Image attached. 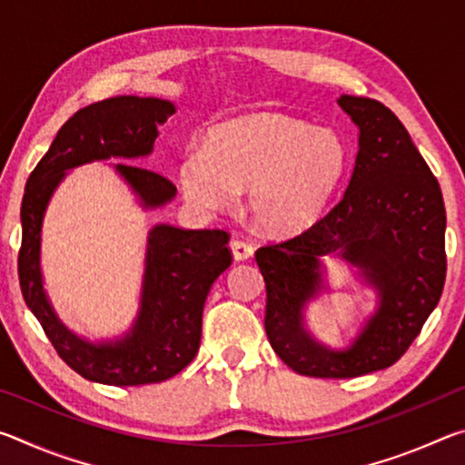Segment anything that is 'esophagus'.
I'll list each match as a JSON object with an SVG mask.
<instances>
[{"instance_id":"obj_1","label":"esophagus","mask_w":465,"mask_h":465,"mask_svg":"<svg viewBox=\"0 0 465 465\" xmlns=\"http://www.w3.org/2000/svg\"><path fill=\"white\" fill-rule=\"evenodd\" d=\"M230 248L233 252L235 261H248V258L254 254V246L246 240H232Z\"/></svg>"}]
</instances>
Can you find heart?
<instances>
[{
    "instance_id": "1",
    "label": "heart",
    "mask_w": 465,
    "mask_h": 465,
    "mask_svg": "<svg viewBox=\"0 0 465 465\" xmlns=\"http://www.w3.org/2000/svg\"><path fill=\"white\" fill-rule=\"evenodd\" d=\"M349 170L341 133L282 113H252L217 123L183 157L178 180L194 207L230 209L248 188V211L271 235L316 223Z\"/></svg>"
}]
</instances>
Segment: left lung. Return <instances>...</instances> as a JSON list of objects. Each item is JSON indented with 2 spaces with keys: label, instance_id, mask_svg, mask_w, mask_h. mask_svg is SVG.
<instances>
[{
  "label": "left lung",
  "instance_id": "8db88e82",
  "mask_svg": "<svg viewBox=\"0 0 465 465\" xmlns=\"http://www.w3.org/2000/svg\"><path fill=\"white\" fill-rule=\"evenodd\" d=\"M359 127V153L342 199L285 242L256 250L266 285L264 330L274 352L310 377H359L396 363L437 308L445 285V204L435 174L396 114L371 98L341 96ZM341 250L381 291V310L346 351L302 330L321 288L317 258Z\"/></svg>",
  "mask_w": 465,
  "mask_h": 465
}]
</instances>
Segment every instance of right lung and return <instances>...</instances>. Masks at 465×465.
<instances>
[{
    "instance_id": "add662e5",
    "label": "right lung",
    "mask_w": 465,
    "mask_h": 465,
    "mask_svg": "<svg viewBox=\"0 0 465 465\" xmlns=\"http://www.w3.org/2000/svg\"><path fill=\"white\" fill-rule=\"evenodd\" d=\"M172 114V102L139 96H116L77 110L26 180L18 252L22 295L57 355L90 381L145 385L183 371L199 351L209 289L232 264L227 232L155 225L147 238L139 316L131 332L116 342L90 344L77 338L57 320L45 295L38 266L41 227L46 203L61 178L94 160H133L152 153L157 124ZM116 170L143 207H160L176 194V186L153 170L133 163H116Z\"/></svg>"
}]
</instances>
